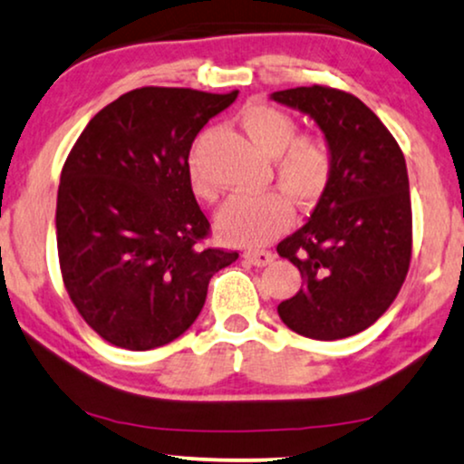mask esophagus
<instances>
[{"mask_svg":"<svg viewBox=\"0 0 464 464\" xmlns=\"http://www.w3.org/2000/svg\"><path fill=\"white\" fill-rule=\"evenodd\" d=\"M245 260L254 266H268L273 260H276V256H273L271 251H265V249H249V251H245Z\"/></svg>","mask_w":464,"mask_h":464,"instance_id":"esophagus-1","label":"esophagus"}]
</instances>
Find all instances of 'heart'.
<instances>
[{
    "label": "heart",
    "mask_w": 464,
    "mask_h": 464,
    "mask_svg": "<svg viewBox=\"0 0 464 464\" xmlns=\"http://www.w3.org/2000/svg\"><path fill=\"white\" fill-rule=\"evenodd\" d=\"M241 127L249 141L276 161L277 180L299 204H312L323 196L331 176V154L314 137L295 140V122L271 105L254 102L241 113ZM193 188L210 198V187L191 161ZM293 204L282 191H262L234 196L217 215L221 234L234 243L262 245L282 234L293 223Z\"/></svg>",
    "instance_id": "b5f03b06"
}]
</instances>
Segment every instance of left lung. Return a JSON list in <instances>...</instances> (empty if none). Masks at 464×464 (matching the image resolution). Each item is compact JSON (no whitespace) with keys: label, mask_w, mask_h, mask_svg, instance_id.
<instances>
[{"label":"left lung","mask_w":464,"mask_h":464,"mask_svg":"<svg viewBox=\"0 0 464 464\" xmlns=\"http://www.w3.org/2000/svg\"><path fill=\"white\" fill-rule=\"evenodd\" d=\"M323 130L331 176L310 219L277 245L305 285L277 305L295 334L342 340L374 324L396 299L411 262L404 154L357 96L312 85L271 94Z\"/></svg>","instance_id":"1"}]
</instances>
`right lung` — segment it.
<instances>
[{
	"label": "right lung",
	"instance_id": "right-lung-1",
	"mask_svg": "<svg viewBox=\"0 0 464 464\" xmlns=\"http://www.w3.org/2000/svg\"><path fill=\"white\" fill-rule=\"evenodd\" d=\"M237 96L133 90L96 113L68 154L55 208L62 277L110 344L174 342L202 312L210 277L238 258L199 245L210 223L188 171L193 140Z\"/></svg>",
	"mask_w": 464,
	"mask_h": 464
}]
</instances>
